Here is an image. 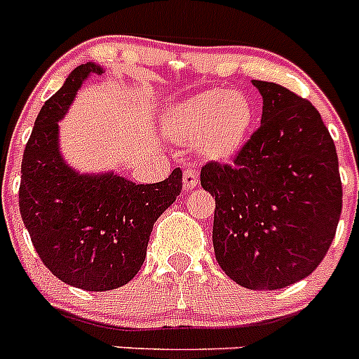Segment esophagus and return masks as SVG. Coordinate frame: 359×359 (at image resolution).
I'll return each mask as SVG.
<instances>
[{"instance_id":"esophagus-1","label":"esophagus","mask_w":359,"mask_h":359,"mask_svg":"<svg viewBox=\"0 0 359 359\" xmlns=\"http://www.w3.org/2000/svg\"><path fill=\"white\" fill-rule=\"evenodd\" d=\"M198 172H196L194 169H185V172H183V183H185V189L190 190V189H194L196 185H198Z\"/></svg>"}]
</instances>
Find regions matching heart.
Segmentation results:
<instances>
[{
    "label": "heart",
    "mask_w": 359,
    "mask_h": 359,
    "mask_svg": "<svg viewBox=\"0 0 359 359\" xmlns=\"http://www.w3.org/2000/svg\"><path fill=\"white\" fill-rule=\"evenodd\" d=\"M255 107L248 95L208 90L174 104L163 116L170 140L190 144L210 160H228L243 147L252 131Z\"/></svg>",
    "instance_id": "obj_1"
}]
</instances>
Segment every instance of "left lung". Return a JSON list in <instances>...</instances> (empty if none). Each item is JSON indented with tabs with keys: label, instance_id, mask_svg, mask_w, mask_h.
<instances>
[{
	"label": "left lung",
	"instance_id": "obj_1",
	"mask_svg": "<svg viewBox=\"0 0 359 359\" xmlns=\"http://www.w3.org/2000/svg\"><path fill=\"white\" fill-rule=\"evenodd\" d=\"M262 95L261 128L233 163L208 161L201 187L215 196V261L239 286L273 291L318 268L341 214L338 154L316 107L275 82Z\"/></svg>",
	"mask_w": 359,
	"mask_h": 359
}]
</instances>
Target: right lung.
<instances>
[{
  "instance_id": "1",
  "label": "right lung",
  "mask_w": 359,
  "mask_h": 359,
  "mask_svg": "<svg viewBox=\"0 0 359 359\" xmlns=\"http://www.w3.org/2000/svg\"><path fill=\"white\" fill-rule=\"evenodd\" d=\"M93 62L69 73L37 115L21 161L19 210L32 244L59 280L86 291L128 284L145 261L156 219L182 192V169L136 185L126 177L79 174L59 152V120L82 81L100 75Z\"/></svg>"
}]
</instances>
